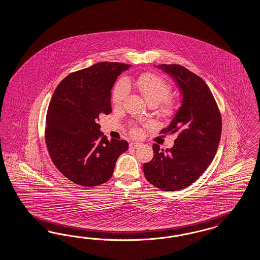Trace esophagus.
Masks as SVG:
<instances>
[{
    "label": "esophagus",
    "instance_id": "esophagus-1",
    "mask_svg": "<svg viewBox=\"0 0 260 260\" xmlns=\"http://www.w3.org/2000/svg\"><path fill=\"white\" fill-rule=\"evenodd\" d=\"M140 143H138V142H133V143H131L129 144V147L131 148H134V149H136V148H138V147H140Z\"/></svg>",
    "mask_w": 260,
    "mask_h": 260
}]
</instances>
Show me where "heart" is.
<instances>
[{
	"label": "heart",
	"mask_w": 260,
	"mask_h": 260,
	"mask_svg": "<svg viewBox=\"0 0 260 260\" xmlns=\"http://www.w3.org/2000/svg\"><path fill=\"white\" fill-rule=\"evenodd\" d=\"M135 86L149 105L157 106L161 103L160 111L163 115L172 116L174 113L176 103L172 98L167 97L171 91V87L163 79L151 73H145L135 81ZM128 89L129 87L126 80H120L112 91V102L117 105L123 102L128 93ZM132 134L139 135L140 129L138 127H133Z\"/></svg>",
	"instance_id": "heart-1"
}]
</instances>
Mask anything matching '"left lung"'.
<instances>
[{
	"label": "left lung",
	"mask_w": 260,
	"mask_h": 260,
	"mask_svg": "<svg viewBox=\"0 0 260 260\" xmlns=\"http://www.w3.org/2000/svg\"><path fill=\"white\" fill-rule=\"evenodd\" d=\"M181 94V106L162 134H175L171 149L153 144V158L143 165L145 177L159 189H185L212 163L219 145L221 115L213 93L202 79L180 64H159Z\"/></svg>",
	"instance_id": "8db88e82"
}]
</instances>
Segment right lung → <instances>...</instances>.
Here are the masks:
<instances>
[{
    "mask_svg": "<svg viewBox=\"0 0 260 260\" xmlns=\"http://www.w3.org/2000/svg\"><path fill=\"white\" fill-rule=\"evenodd\" d=\"M131 64L97 63L68 75L56 87L47 110L46 143L56 168L85 187L110 180L126 140H108L98 124L111 112V88ZM75 133V135H71Z\"/></svg>",
    "mask_w": 260,
    "mask_h": 260,
    "instance_id": "add662e5",
    "label": "right lung"
}]
</instances>
